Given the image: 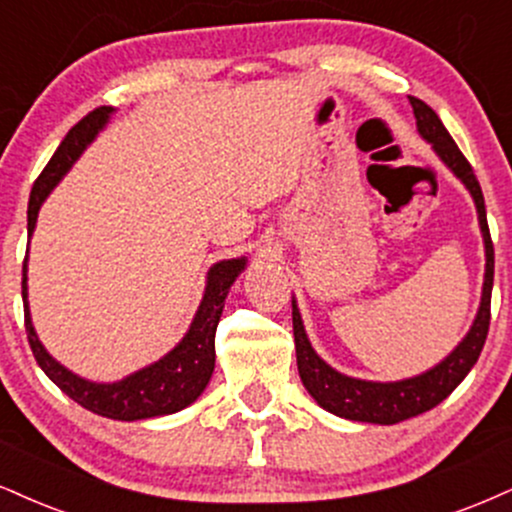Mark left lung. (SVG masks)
<instances>
[{
  "mask_svg": "<svg viewBox=\"0 0 512 512\" xmlns=\"http://www.w3.org/2000/svg\"><path fill=\"white\" fill-rule=\"evenodd\" d=\"M410 104L417 119V133L427 143H432L441 162L463 181V186L470 190L474 207H477L479 229H482L486 252L482 303H479L477 317H474L467 336L455 346L451 355L443 357L439 365L410 379L365 381L336 372L334 367L326 365L322 357L315 353L310 338L305 334L298 305L293 300L295 357H298V372L300 379H303V386L326 412H334V415L346 417V420L353 422L396 424L436 408L467 377V372L474 367L479 353H482L486 334H489L491 288H494V243H491L489 224H486L482 188H479V181L474 176L470 162L458 150L451 133L446 131V126H443L434 109L422 100H417V97H410Z\"/></svg>",
  "mask_w": 512,
  "mask_h": 512,
  "instance_id": "8db88e82",
  "label": "left lung"
}]
</instances>
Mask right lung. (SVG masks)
<instances>
[{
	"instance_id": "1",
	"label": "right lung",
	"mask_w": 512,
	"mask_h": 512,
	"mask_svg": "<svg viewBox=\"0 0 512 512\" xmlns=\"http://www.w3.org/2000/svg\"><path fill=\"white\" fill-rule=\"evenodd\" d=\"M114 114L112 107H97L95 112L83 116L76 126L66 133L61 140L52 159H49L38 181L33 183L28 202V236H33L35 221H38V212L47 195L52 193L54 186L69 174V169L76 164V159L83 155V150L97 133L107 126L109 116ZM245 257H236V260H221L209 267L207 272V286L202 303L197 307L193 324H190L188 334L181 338V343L174 350H169L162 360L152 362L138 372L128 374L126 379L114 381V384H97V381H88L71 369H66L61 362L54 360L47 353L45 346L40 343L38 334H35L33 319H30L28 307V255L23 260V312H26V334L30 350H33L35 360L42 367L54 384L59 386L66 396L83 405L85 410L95 412V415L109 417V420L133 422V420H147V417L171 415L188 408L195 403L197 396L205 391L214 372V334H217V324L224 310V300L229 295V288L238 274L245 269Z\"/></svg>"
}]
</instances>
